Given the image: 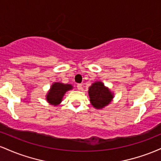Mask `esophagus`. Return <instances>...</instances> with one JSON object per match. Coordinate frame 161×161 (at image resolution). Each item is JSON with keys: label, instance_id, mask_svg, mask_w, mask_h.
<instances>
[{"label": "esophagus", "instance_id": "1", "mask_svg": "<svg viewBox=\"0 0 161 161\" xmlns=\"http://www.w3.org/2000/svg\"><path fill=\"white\" fill-rule=\"evenodd\" d=\"M77 88H78L79 90H82V84H78V85H77Z\"/></svg>", "mask_w": 161, "mask_h": 161}]
</instances>
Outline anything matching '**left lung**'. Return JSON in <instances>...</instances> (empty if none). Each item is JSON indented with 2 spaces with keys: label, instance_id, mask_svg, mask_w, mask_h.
<instances>
[{
  "label": "left lung",
  "instance_id": "1",
  "mask_svg": "<svg viewBox=\"0 0 161 161\" xmlns=\"http://www.w3.org/2000/svg\"><path fill=\"white\" fill-rule=\"evenodd\" d=\"M90 102L94 108L100 110L110 104L114 97L111 90L101 81H96L88 88Z\"/></svg>",
  "mask_w": 161,
  "mask_h": 161
}]
</instances>
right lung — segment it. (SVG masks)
Instances as JSON below:
<instances>
[{"label": "right lung", "instance_id": "obj_1", "mask_svg": "<svg viewBox=\"0 0 161 161\" xmlns=\"http://www.w3.org/2000/svg\"><path fill=\"white\" fill-rule=\"evenodd\" d=\"M73 88V86L71 84H64L61 82L53 83L46 95V100L51 105L57 106L62 102L63 97L66 92Z\"/></svg>", "mask_w": 161, "mask_h": 161}]
</instances>
